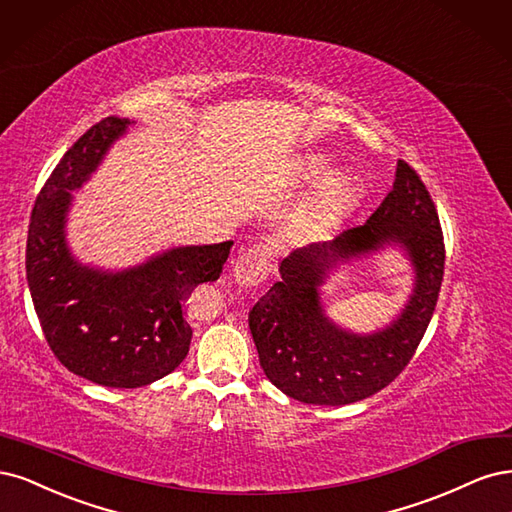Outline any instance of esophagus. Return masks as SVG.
Returning a JSON list of instances; mask_svg holds the SVG:
<instances>
[{
    "instance_id": "esophagus-1",
    "label": "esophagus",
    "mask_w": 512,
    "mask_h": 512,
    "mask_svg": "<svg viewBox=\"0 0 512 512\" xmlns=\"http://www.w3.org/2000/svg\"><path fill=\"white\" fill-rule=\"evenodd\" d=\"M274 263V251L268 244H253L242 251L234 261L232 272L236 283L242 287H257L266 283Z\"/></svg>"
}]
</instances>
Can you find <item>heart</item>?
I'll list each match as a JSON object with an SVG mask.
<instances>
[{"instance_id":"obj_1","label":"heart","mask_w":512,"mask_h":512,"mask_svg":"<svg viewBox=\"0 0 512 512\" xmlns=\"http://www.w3.org/2000/svg\"><path fill=\"white\" fill-rule=\"evenodd\" d=\"M323 170H325L323 159H310L302 166L300 176L304 180H315L323 174ZM353 195H355L353 178L349 174H334V176H329L319 187V191L315 195V210L323 212V214L336 212L349 204L353 200Z\"/></svg>"}]
</instances>
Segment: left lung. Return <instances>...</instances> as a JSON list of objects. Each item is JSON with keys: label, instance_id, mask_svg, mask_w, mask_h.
<instances>
[{"label": "left lung", "instance_id": "8db88e82", "mask_svg": "<svg viewBox=\"0 0 512 512\" xmlns=\"http://www.w3.org/2000/svg\"><path fill=\"white\" fill-rule=\"evenodd\" d=\"M400 241L418 270L416 293L403 317L374 337L346 335L322 317L316 287L338 258ZM444 274V236L432 195L417 170L398 161L393 189L372 217L332 242L308 244L280 263V280L249 312L259 364L289 398L344 406L395 381L432 321Z\"/></svg>", "mask_w": 512, "mask_h": 512}]
</instances>
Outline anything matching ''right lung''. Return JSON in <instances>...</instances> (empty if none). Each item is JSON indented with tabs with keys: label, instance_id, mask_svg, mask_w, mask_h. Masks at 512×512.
<instances>
[{
	"label": "right lung",
	"instance_id": "obj_1",
	"mask_svg": "<svg viewBox=\"0 0 512 512\" xmlns=\"http://www.w3.org/2000/svg\"><path fill=\"white\" fill-rule=\"evenodd\" d=\"M125 127L106 117L61 157L31 210L25 268L42 334L61 364L91 383L136 389L183 364L193 338L185 302L221 276L234 242L174 249L123 274L78 266L63 240L70 191Z\"/></svg>",
	"mask_w": 512,
	"mask_h": 512
}]
</instances>
